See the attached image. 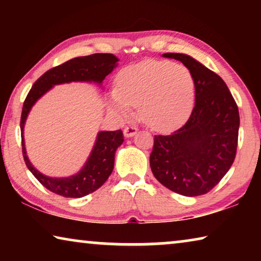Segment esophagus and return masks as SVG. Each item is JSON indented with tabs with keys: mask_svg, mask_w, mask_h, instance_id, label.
Here are the masks:
<instances>
[{
	"mask_svg": "<svg viewBox=\"0 0 261 261\" xmlns=\"http://www.w3.org/2000/svg\"><path fill=\"white\" fill-rule=\"evenodd\" d=\"M137 131H138V129L135 126H126L124 130H123V134H124V136L126 137V138H131V137H134Z\"/></svg>",
	"mask_w": 261,
	"mask_h": 261,
	"instance_id": "obj_1",
	"label": "esophagus"
}]
</instances>
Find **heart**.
<instances>
[{
    "mask_svg": "<svg viewBox=\"0 0 261 261\" xmlns=\"http://www.w3.org/2000/svg\"><path fill=\"white\" fill-rule=\"evenodd\" d=\"M109 103L118 115H129L139 105V117L158 131L176 129L188 120L194 103L190 70L169 61H144L122 70Z\"/></svg>",
    "mask_w": 261,
    "mask_h": 261,
    "instance_id": "b5f03b06",
    "label": "heart"
}]
</instances>
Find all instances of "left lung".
Returning <instances> with one entry per match:
<instances>
[{"label": "left lung", "mask_w": 261, "mask_h": 261, "mask_svg": "<svg viewBox=\"0 0 261 261\" xmlns=\"http://www.w3.org/2000/svg\"><path fill=\"white\" fill-rule=\"evenodd\" d=\"M162 56L180 61L190 70L196 102L180 129L154 137L149 165L155 178L171 191L200 196L223 178L235 160L238 108L223 79L200 62L178 53Z\"/></svg>", "instance_id": "8db88e82"}]
</instances>
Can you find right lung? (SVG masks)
<instances>
[{"instance_id": "add662e5", "label": "right lung", "mask_w": 261, "mask_h": 261, "mask_svg": "<svg viewBox=\"0 0 261 261\" xmlns=\"http://www.w3.org/2000/svg\"><path fill=\"white\" fill-rule=\"evenodd\" d=\"M120 61L113 54H93L88 56L74 57L65 63L48 70L34 83L31 88L23 106L20 118L21 146L26 166L34 177L43 187L67 198H82L98 190L112 174L114 169L115 153L124 141L123 132L99 131L96 135L93 148L88 155L86 162L77 174L68 177H50L40 173L29 160L25 148L24 126L28 116L35 102L50 91L55 85L69 84L72 82L94 83L102 85L103 79L117 67Z\"/></svg>"}]
</instances>
